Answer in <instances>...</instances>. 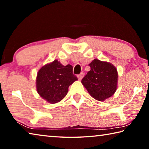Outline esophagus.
Returning <instances> with one entry per match:
<instances>
[{
  "label": "esophagus",
  "mask_w": 149,
  "mask_h": 149,
  "mask_svg": "<svg viewBox=\"0 0 149 149\" xmlns=\"http://www.w3.org/2000/svg\"><path fill=\"white\" fill-rule=\"evenodd\" d=\"M84 73L81 72L80 74L78 75L77 77H78V79H79V80H81L83 77H84Z\"/></svg>",
  "instance_id": "34e87169"
}]
</instances>
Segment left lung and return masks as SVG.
<instances>
[{
    "label": "left lung",
    "mask_w": 149,
    "mask_h": 149,
    "mask_svg": "<svg viewBox=\"0 0 149 149\" xmlns=\"http://www.w3.org/2000/svg\"><path fill=\"white\" fill-rule=\"evenodd\" d=\"M91 70L81 80L91 96L104 101L114 94L117 89L118 74L114 65L95 59L89 64Z\"/></svg>",
    "instance_id": "8db88e82"
}]
</instances>
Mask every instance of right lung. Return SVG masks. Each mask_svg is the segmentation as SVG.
Listing matches in <instances>:
<instances>
[{"label": "right lung", "mask_w": 149, "mask_h": 149, "mask_svg": "<svg viewBox=\"0 0 149 149\" xmlns=\"http://www.w3.org/2000/svg\"><path fill=\"white\" fill-rule=\"evenodd\" d=\"M77 77L73 74L72 65H63L57 60L42 66L37 73V91L51 104L58 102L66 96L68 87Z\"/></svg>", "instance_id": "1"}]
</instances>
